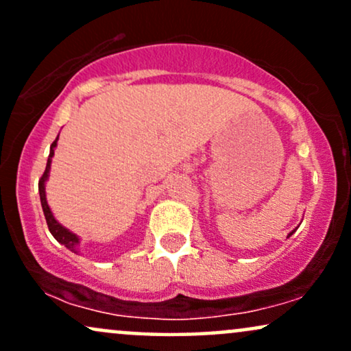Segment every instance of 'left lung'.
Wrapping results in <instances>:
<instances>
[{"instance_id": "1", "label": "left lung", "mask_w": 351, "mask_h": 351, "mask_svg": "<svg viewBox=\"0 0 351 351\" xmlns=\"http://www.w3.org/2000/svg\"><path fill=\"white\" fill-rule=\"evenodd\" d=\"M293 232H295V229H293V231H292V232H291V234H289V236H292V234H293ZM289 236H287V237H289Z\"/></svg>"}]
</instances>
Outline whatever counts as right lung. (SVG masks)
Listing matches in <instances>:
<instances>
[{
  "label": "right lung",
  "instance_id": "add662e5",
  "mask_svg": "<svg viewBox=\"0 0 351 351\" xmlns=\"http://www.w3.org/2000/svg\"><path fill=\"white\" fill-rule=\"evenodd\" d=\"M58 140H59V136L51 145L49 158H47L46 170H44V175L41 176V180H39V196H41V206H43L44 216H46L47 228H49L51 234L54 236V239L58 241V243H60L62 245H66V247L69 249V251L74 252V254H77L79 252V245H80L79 236L74 234V232L69 231V229H67V228H64L62 224H60L59 221L56 219L54 215H52L49 204H47V199H46V181H47V178H49L52 156H54V150H56V147H58Z\"/></svg>",
  "mask_w": 351,
  "mask_h": 351
}]
</instances>
